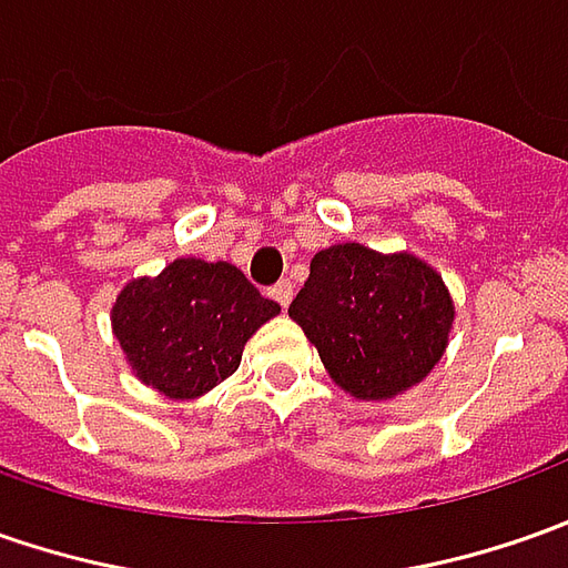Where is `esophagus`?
I'll return each instance as SVG.
<instances>
[{"instance_id": "1", "label": "esophagus", "mask_w": 568, "mask_h": 568, "mask_svg": "<svg viewBox=\"0 0 568 568\" xmlns=\"http://www.w3.org/2000/svg\"><path fill=\"white\" fill-rule=\"evenodd\" d=\"M270 295H273V302L280 304V307H288V302H292V283H288V280L276 283L270 288Z\"/></svg>"}]
</instances>
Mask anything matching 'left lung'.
I'll return each mask as SVG.
<instances>
[{
  "instance_id": "obj_1",
  "label": "left lung",
  "mask_w": 568,
  "mask_h": 568,
  "mask_svg": "<svg viewBox=\"0 0 568 568\" xmlns=\"http://www.w3.org/2000/svg\"><path fill=\"white\" fill-rule=\"evenodd\" d=\"M288 317L336 386L355 399L383 402L418 386L440 362L456 302L440 273L415 254L343 242L314 254Z\"/></svg>"
}]
</instances>
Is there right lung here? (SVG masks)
<instances>
[{"label":"right lung","instance_id":"obj_1","mask_svg":"<svg viewBox=\"0 0 568 568\" xmlns=\"http://www.w3.org/2000/svg\"><path fill=\"white\" fill-rule=\"evenodd\" d=\"M280 314L235 264L175 257L112 302V333L134 377L166 399H197L242 364L245 343Z\"/></svg>","mask_w":568,"mask_h":568}]
</instances>
